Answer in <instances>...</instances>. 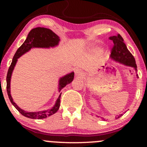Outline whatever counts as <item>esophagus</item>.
Instances as JSON below:
<instances>
[{
  "instance_id": "esophagus-1",
  "label": "esophagus",
  "mask_w": 147,
  "mask_h": 147,
  "mask_svg": "<svg viewBox=\"0 0 147 147\" xmlns=\"http://www.w3.org/2000/svg\"><path fill=\"white\" fill-rule=\"evenodd\" d=\"M75 72L76 77H81L84 75L83 72H82L80 69H77V70H75Z\"/></svg>"
}]
</instances>
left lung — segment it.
<instances>
[{"label": "left lung", "mask_w": 147, "mask_h": 147, "mask_svg": "<svg viewBox=\"0 0 147 147\" xmlns=\"http://www.w3.org/2000/svg\"><path fill=\"white\" fill-rule=\"evenodd\" d=\"M109 39L112 40L113 42L114 45L113 47L112 52L110 57L115 61L122 63L123 65H127V66L132 67L135 69L136 72H137V65L136 63V60L134 57L128 50L127 47L124 42V39L120 34H117V36H113L109 37ZM137 78H139L138 75H136ZM123 114H120L115 117L116 119H118L122 117ZM99 117V116H97ZM102 118L103 117H101Z\"/></svg>", "instance_id": "1"}]
</instances>
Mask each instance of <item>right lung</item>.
Wrapping results in <instances>:
<instances>
[{
	"label": "right lung",
	"instance_id": "right-lung-1",
	"mask_svg": "<svg viewBox=\"0 0 147 147\" xmlns=\"http://www.w3.org/2000/svg\"><path fill=\"white\" fill-rule=\"evenodd\" d=\"M60 41V38L55 32L51 30L45 28H34L30 32L27 36L26 39L24 43L21 45V46L18 49L17 51L15 53L14 57H13L12 61L10 65L9 70H8L7 75V92L8 97L13 106L17 109L18 112L25 117L31 118L34 119H44L55 114L57 111L59 110L60 106V99L61 92L59 96L58 99H57L55 104L53 107L48 110H45L42 111H37V112H28V111L23 110L21 108L18 107L17 104L13 100L12 97L11 95L10 92V82H11V77L12 75L13 70H14L15 65L17 62L18 59L21 57L22 55L28 52L32 48H50L56 47L59 45ZM75 73L74 72L67 74L63 77H61L59 81L58 91L61 92V90L67 84L71 83L74 79Z\"/></svg>",
	"mask_w": 147,
	"mask_h": 147
}]
</instances>
